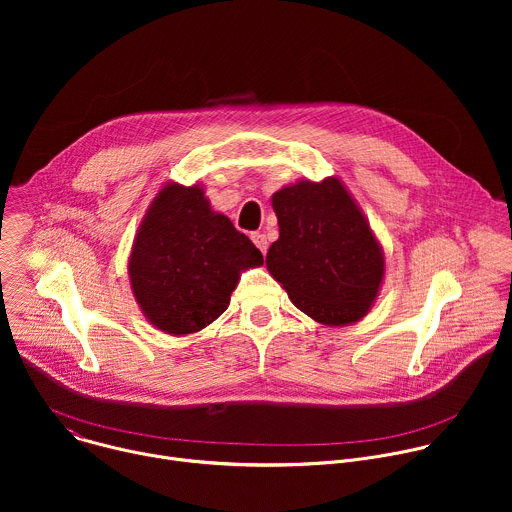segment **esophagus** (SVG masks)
<instances>
[{
  "label": "esophagus",
  "instance_id": "esophagus-1",
  "mask_svg": "<svg viewBox=\"0 0 512 512\" xmlns=\"http://www.w3.org/2000/svg\"><path fill=\"white\" fill-rule=\"evenodd\" d=\"M251 241L255 243V247L265 255L267 253V237L263 233H253L251 235Z\"/></svg>",
  "mask_w": 512,
  "mask_h": 512
}]
</instances>
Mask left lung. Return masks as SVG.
<instances>
[{"label":"left lung","instance_id":"left-lung-1","mask_svg":"<svg viewBox=\"0 0 512 512\" xmlns=\"http://www.w3.org/2000/svg\"><path fill=\"white\" fill-rule=\"evenodd\" d=\"M271 206L279 239L265 265L294 306L326 326L367 316L385 279V253L342 180L283 186Z\"/></svg>","mask_w":512,"mask_h":512}]
</instances>
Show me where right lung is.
<instances>
[{
  "label": "right lung",
  "mask_w": 512,
  "mask_h": 512,
  "mask_svg": "<svg viewBox=\"0 0 512 512\" xmlns=\"http://www.w3.org/2000/svg\"><path fill=\"white\" fill-rule=\"evenodd\" d=\"M259 265L261 251L212 210L200 184L168 182L137 229L127 273L148 322L170 336H186L221 316L241 271Z\"/></svg>",
  "instance_id": "1"
}]
</instances>
